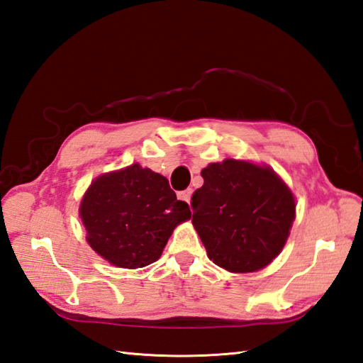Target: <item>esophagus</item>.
<instances>
[{"instance_id": "1", "label": "esophagus", "mask_w": 363, "mask_h": 363, "mask_svg": "<svg viewBox=\"0 0 363 363\" xmlns=\"http://www.w3.org/2000/svg\"><path fill=\"white\" fill-rule=\"evenodd\" d=\"M191 196H192V189H186V191L179 192V200L188 203V204L191 203Z\"/></svg>"}]
</instances>
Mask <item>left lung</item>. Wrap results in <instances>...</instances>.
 <instances>
[{"label":"left lung","mask_w":363,"mask_h":363,"mask_svg":"<svg viewBox=\"0 0 363 363\" xmlns=\"http://www.w3.org/2000/svg\"><path fill=\"white\" fill-rule=\"evenodd\" d=\"M192 224L207 256L230 272L265 268L283 250L295 218L291 189L269 167L225 159L201 171Z\"/></svg>","instance_id":"8db88e82"}]
</instances>
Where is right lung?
I'll use <instances>...</instances> for the list:
<instances>
[{
  "instance_id": "1",
  "label": "right lung",
  "mask_w": 363,
  "mask_h": 363,
  "mask_svg": "<svg viewBox=\"0 0 363 363\" xmlns=\"http://www.w3.org/2000/svg\"><path fill=\"white\" fill-rule=\"evenodd\" d=\"M80 216L92 250L118 268L156 262L172 230L191 218L163 175L139 163L103 174L86 191Z\"/></svg>"
}]
</instances>
